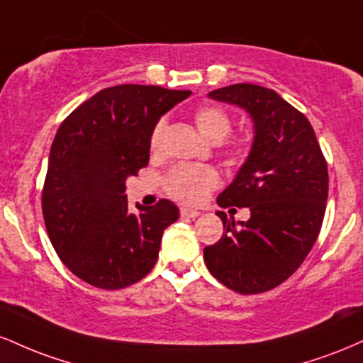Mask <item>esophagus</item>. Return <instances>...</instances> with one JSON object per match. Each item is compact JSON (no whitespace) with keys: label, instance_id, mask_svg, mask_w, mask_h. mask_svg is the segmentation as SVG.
I'll return each mask as SVG.
<instances>
[{"label":"esophagus","instance_id":"esophagus-1","mask_svg":"<svg viewBox=\"0 0 363 363\" xmlns=\"http://www.w3.org/2000/svg\"><path fill=\"white\" fill-rule=\"evenodd\" d=\"M181 215L182 216H187V218H196V216H199L198 210H193V208H181Z\"/></svg>","mask_w":363,"mask_h":363}]
</instances>
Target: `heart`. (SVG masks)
I'll list each match as a JSON object with an SVG mask.
<instances>
[{
  "label": "heart",
  "mask_w": 363,
  "mask_h": 363,
  "mask_svg": "<svg viewBox=\"0 0 363 363\" xmlns=\"http://www.w3.org/2000/svg\"><path fill=\"white\" fill-rule=\"evenodd\" d=\"M194 124L199 135L211 143H222L232 129L227 112L216 106H201L194 111ZM165 121H158L150 135V148L157 152L162 145ZM220 176L208 165H176L165 176L164 186L169 196L181 203H198L218 186Z\"/></svg>",
  "instance_id": "heart-1"
}]
</instances>
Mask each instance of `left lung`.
<instances>
[{
  "label": "left lung",
  "mask_w": 363,
  "mask_h": 363,
  "mask_svg": "<svg viewBox=\"0 0 363 363\" xmlns=\"http://www.w3.org/2000/svg\"><path fill=\"white\" fill-rule=\"evenodd\" d=\"M244 109L254 124L251 152L216 198L245 206L247 222L227 220L225 234L205 247L210 273L239 294H261L297 272L318 239L328 199V165L311 123L272 89L235 83L208 94Z\"/></svg>",
  "instance_id": "left-lung-1"
}]
</instances>
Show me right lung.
<instances>
[{
  "label": "right lung",
  "mask_w": 363,
  "mask_h": 363,
  "mask_svg": "<svg viewBox=\"0 0 363 363\" xmlns=\"http://www.w3.org/2000/svg\"><path fill=\"white\" fill-rule=\"evenodd\" d=\"M189 95L155 85L111 86L57 129L43 191L44 222L57 256L83 281L118 290L155 266L162 234L179 208L160 199L131 213L126 181L148 165L155 124Z\"/></svg>",
  "instance_id": "right-lung-1"
}]
</instances>
